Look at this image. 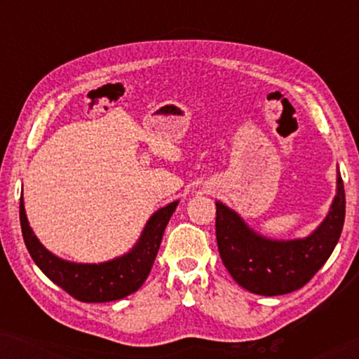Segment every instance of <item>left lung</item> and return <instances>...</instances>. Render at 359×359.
<instances>
[{"mask_svg":"<svg viewBox=\"0 0 359 359\" xmlns=\"http://www.w3.org/2000/svg\"><path fill=\"white\" fill-rule=\"evenodd\" d=\"M343 222L345 188L340 171L327 217L306 238L262 237L235 210L215 203V237L222 263L240 286L259 296H281L306 286L332 255Z\"/></svg>","mask_w":359,"mask_h":359,"instance_id":"1","label":"left lung"}]
</instances>
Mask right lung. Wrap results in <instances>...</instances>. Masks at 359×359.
<instances>
[{"mask_svg": "<svg viewBox=\"0 0 359 359\" xmlns=\"http://www.w3.org/2000/svg\"><path fill=\"white\" fill-rule=\"evenodd\" d=\"M178 201L156 210L147 222L139 242L129 253L104 263H72L48 252L29 227L21 194L19 219L24 243L41 271L81 302H111L135 292L145 283L158 253L166 224L173 215Z\"/></svg>", "mask_w": 359, "mask_h": 359, "instance_id": "obj_1", "label": "right lung"}]
</instances>
